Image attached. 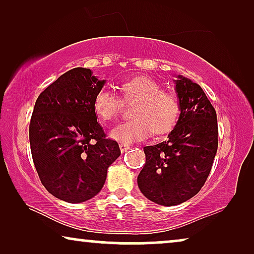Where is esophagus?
I'll return each instance as SVG.
<instances>
[{
  "mask_svg": "<svg viewBox=\"0 0 254 254\" xmlns=\"http://www.w3.org/2000/svg\"><path fill=\"white\" fill-rule=\"evenodd\" d=\"M119 147H120V150H121V152L127 151L128 149H129V145H128V144H125V143H120V144H119Z\"/></svg>",
  "mask_w": 254,
  "mask_h": 254,
  "instance_id": "esophagus-1",
  "label": "esophagus"
}]
</instances>
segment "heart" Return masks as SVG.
<instances>
[{
	"instance_id": "b5f03b06",
	"label": "heart",
	"mask_w": 254,
	"mask_h": 254,
	"mask_svg": "<svg viewBox=\"0 0 254 254\" xmlns=\"http://www.w3.org/2000/svg\"><path fill=\"white\" fill-rule=\"evenodd\" d=\"M121 99L134 103L133 120L119 125L111 130L110 136L120 143L130 144L156 134L168 133L175 127L179 117V103L175 95L164 90L150 77L138 76L124 82L119 86ZM116 93L102 89L93 99V111L103 123H109L120 113L123 103Z\"/></svg>"
}]
</instances>
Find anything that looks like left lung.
Returning <instances> with one entry per match:
<instances>
[{"mask_svg":"<svg viewBox=\"0 0 254 254\" xmlns=\"http://www.w3.org/2000/svg\"><path fill=\"white\" fill-rule=\"evenodd\" d=\"M179 118L168 140L144 147L137 177L142 194L162 206H176L199 193L217 151L216 111L202 88L183 75L175 79Z\"/></svg>","mask_w":254,"mask_h":254,"instance_id":"left-lung-1","label":"left lung"}]
</instances>
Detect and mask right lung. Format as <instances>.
<instances>
[{
	"label": "right lung",
	"instance_id": "obj_1",
	"mask_svg": "<svg viewBox=\"0 0 254 254\" xmlns=\"http://www.w3.org/2000/svg\"><path fill=\"white\" fill-rule=\"evenodd\" d=\"M105 83L88 68L70 69L34 105L30 123L34 166L45 189L65 202L96 196L107 169L120 156L119 145L105 137L93 111V99Z\"/></svg>",
	"mask_w": 254,
	"mask_h": 254
}]
</instances>
